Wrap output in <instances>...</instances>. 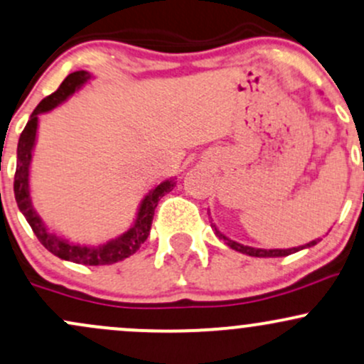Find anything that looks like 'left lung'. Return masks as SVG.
Returning <instances> with one entry per match:
<instances>
[{"instance_id":"left-lung-1","label":"left lung","mask_w":364,"mask_h":364,"mask_svg":"<svg viewBox=\"0 0 364 364\" xmlns=\"http://www.w3.org/2000/svg\"><path fill=\"white\" fill-rule=\"evenodd\" d=\"M210 226H213V230L215 231V235H218V237L221 238V240L226 242V245L230 247V249L237 250V252L250 255V257H285V255L299 252V250H302V249H309V247L316 245V243L321 240V238H316V240L306 243V245H301V247H294V249H255V247L243 245V243H238V242L231 240V238H228L225 233H221V231L218 230V226H215L214 223H210Z\"/></svg>"}]
</instances>
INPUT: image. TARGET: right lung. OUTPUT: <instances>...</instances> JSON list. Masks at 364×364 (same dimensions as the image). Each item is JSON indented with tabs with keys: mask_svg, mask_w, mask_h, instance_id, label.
Wrapping results in <instances>:
<instances>
[{
	"mask_svg": "<svg viewBox=\"0 0 364 364\" xmlns=\"http://www.w3.org/2000/svg\"><path fill=\"white\" fill-rule=\"evenodd\" d=\"M90 79H93V74L87 70H75L63 79V82L55 93L46 97L36 107V110L31 114L29 122L23 127L22 134L18 138L17 146V171H15V200L20 213L27 219L33 231L38 237V240L50 250L51 254L63 261L75 262V264L85 266H105L114 264V262L124 261L126 257L133 255L141 247V243L149 238L151 219H154L155 207L167 191H171L176 186V178H167L164 181L155 185L145 193V197L139 202L136 218L133 225L127 228L119 237L110 238V240L98 243V245H90V243H75L65 238L63 235L55 233L51 228L41 219L38 210L34 209L33 198H31V162H33V151L38 139V126L39 115L57 109L58 105L65 103L75 91L81 90Z\"/></svg>",
	"mask_w": 364,
	"mask_h": 364,
	"instance_id": "obj_1",
	"label": "right lung"
}]
</instances>
